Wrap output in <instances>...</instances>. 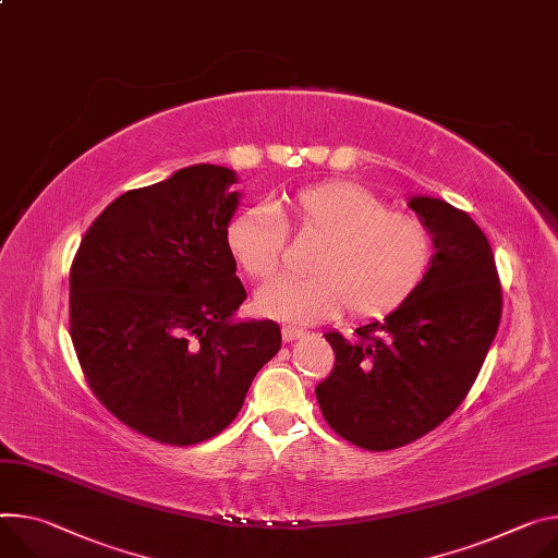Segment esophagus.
I'll return each instance as SVG.
<instances>
[{
	"instance_id": "34e87169",
	"label": "esophagus",
	"mask_w": 558,
	"mask_h": 558,
	"mask_svg": "<svg viewBox=\"0 0 558 558\" xmlns=\"http://www.w3.org/2000/svg\"><path fill=\"white\" fill-rule=\"evenodd\" d=\"M302 333H305V331H302L300 327H293V325H284V327H282V340H284V342L295 340V338H302Z\"/></svg>"
}]
</instances>
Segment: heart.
<instances>
[{
  "instance_id": "1",
  "label": "heart",
  "mask_w": 558,
  "mask_h": 558,
  "mask_svg": "<svg viewBox=\"0 0 558 558\" xmlns=\"http://www.w3.org/2000/svg\"><path fill=\"white\" fill-rule=\"evenodd\" d=\"M293 218L302 235L323 240L312 278H276L256 293L263 316L312 325L344 307L369 318L396 310L429 271L434 244L414 216L389 211L374 191L327 182L300 191ZM235 265L253 280H267L282 263L287 222L271 202L238 211L225 233Z\"/></svg>"
}]
</instances>
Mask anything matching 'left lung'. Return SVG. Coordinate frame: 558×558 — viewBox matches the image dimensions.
<instances>
[{
    "label": "left lung",
    "mask_w": 558,
    "mask_h": 558,
    "mask_svg": "<svg viewBox=\"0 0 558 558\" xmlns=\"http://www.w3.org/2000/svg\"><path fill=\"white\" fill-rule=\"evenodd\" d=\"M408 205L432 235L427 276L356 338L327 331L336 365L316 387L331 429L372 451L408 445L459 408L502 310L494 253L478 225L440 197L412 195Z\"/></svg>",
    "instance_id": "8db88e82"
}]
</instances>
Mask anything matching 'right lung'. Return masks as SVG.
I'll use <instances>...</instances> for the list:
<instances>
[{"mask_svg": "<svg viewBox=\"0 0 558 558\" xmlns=\"http://www.w3.org/2000/svg\"><path fill=\"white\" fill-rule=\"evenodd\" d=\"M238 173L193 165L97 216L71 267L84 376L131 429L167 445L220 434L280 349L274 320H238L246 291L227 248Z\"/></svg>", "mask_w": 558, "mask_h": 558, "instance_id": "1", "label": "right lung"}]
</instances>
